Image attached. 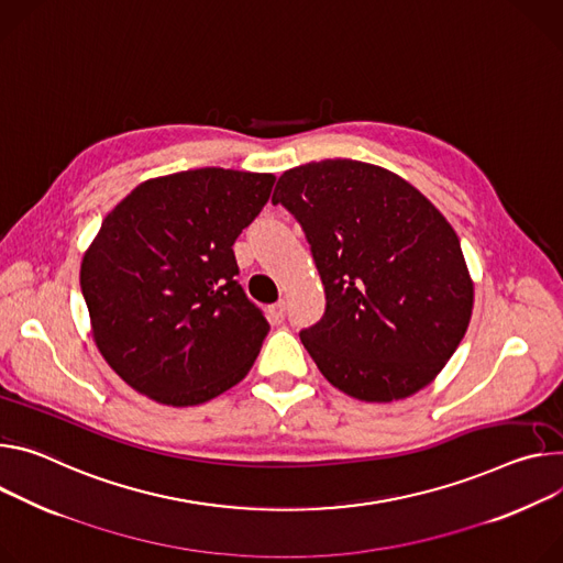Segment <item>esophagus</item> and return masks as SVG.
Listing matches in <instances>:
<instances>
[{"instance_id": "esophagus-1", "label": "esophagus", "mask_w": 563, "mask_h": 563, "mask_svg": "<svg viewBox=\"0 0 563 563\" xmlns=\"http://www.w3.org/2000/svg\"><path fill=\"white\" fill-rule=\"evenodd\" d=\"M269 312V319H272V323H283L285 321V314H287V302L285 300H278L276 305H272V308L267 310Z\"/></svg>"}]
</instances>
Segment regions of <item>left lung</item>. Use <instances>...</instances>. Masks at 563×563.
I'll return each instance as SVG.
<instances>
[{"mask_svg":"<svg viewBox=\"0 0 563 563\" xmlns=\"http://www.w3.org/2000/svg\"><path fill=\"white\" fill-rule=\"evenodd\" d=\"M274 203L298 220L325 287L300 330L323 377L362 401L431 384L463 341L474 283L451 224L399 175L325 159L280 175Z\"/></svg>","mask_w":563,"mask_h":563,"instance_id":"1","label":"left lung"}]
</instances>
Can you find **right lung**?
<instances>
[{"instance_id":"1","label":"right lung","mask_w":563,"mask_h":563,"mask_svg":"<svg viewBox=\"0 0 563 563\" xmlns=\"http://www.w3.org/2000/svg\"><path fill=\"white\" fill-rule=\"evenodd\" d=\"M276 177L224 168L139 184L80 265L96 347L141 395L203 404L244 379L269 323L235 280L233 242Z\"/></svg>"}]
</instances>
